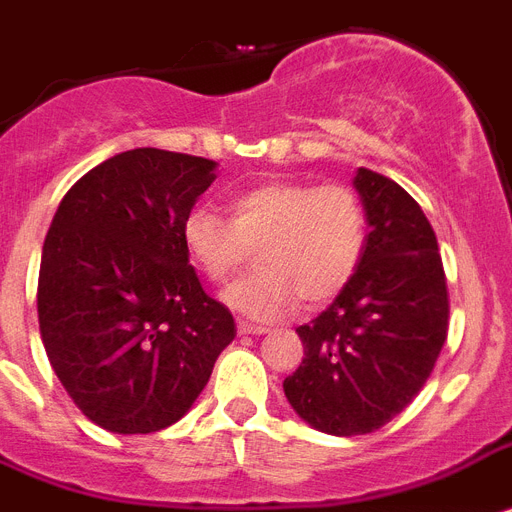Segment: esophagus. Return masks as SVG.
<instances>
[{
    "mask_svg": "<svg viewBox=\"0 0 512 512\" xmlns=\"http://www.w3.org/2000/svg\"><path fill=\"white\" fill-rule=\"evenodd\" d=\"M236 330H239L242 336H263V333H268L265 325H252V322H244V320L236 322Z\"/></svg>",
    "mask_w": 512,
    "mask_h": 512,
    "instance_id": "obj_1",
    "label": "esophagus"
}]
</instances>
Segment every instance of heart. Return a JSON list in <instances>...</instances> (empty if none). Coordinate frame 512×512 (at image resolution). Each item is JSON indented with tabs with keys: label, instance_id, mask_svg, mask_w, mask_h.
Returning a JSON list of instances; mask_svg holds the SVG:
<instances>
[{
	"label": "heart",
	"instance_id": "heart-1",
	"mask_svg": "<svg viewBox=\"0 0 512 512\" xmlns=\"http://www.w3.org/2000/svg\"><path fill=\"white\" fill-rule=\"evenodd\" d=\"M192 263L226 281L257 247V273L231 283L223 302L249 320H281L296 304H325L351 283L367 247V210L341 182H263L231 200V221L197 205L182 223Z\"/></svg>",
	"mask_w": 512,
	"mask_h": 512
}]
</instances>
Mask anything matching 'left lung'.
<instances>
[{
  "label": "left lung",
  "instance_id": "obj_1",
  "mask_svg": "<svg viewBox=\"0 0 512 512\" xmlns=\"http://www.w3.org/2000/svg\"><path fill=\"white\" fill-rule=\"evenodd\" d=\"M354 187L367 247L336 302L296 333L304 359L283 393L304 422L338 437L369 435L424 388L448 338V281L437 236L414 197L377 171Z\"/></svg>",
  "mask_w": 512,
  "mask_h": 512
}]
</instances>
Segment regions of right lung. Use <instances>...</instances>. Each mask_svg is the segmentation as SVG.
<instances>
[{"label": "right lung", "instance_id": "right-lung-1", "mask_svg": "<svg viewBox=\"0 0 512 512\" xmlns=\"http://www.w3.org/2000/svg\"><path fill=\"white\" fill-rule=\"evenodd\" d=\"M210 158L135 148L62 197L38 270V325L75 406L117 435L179 422L236 336L182 239L213 179Z\"/></svg>", "mask_w": 512, "mask_h": 512}]
</instances>
